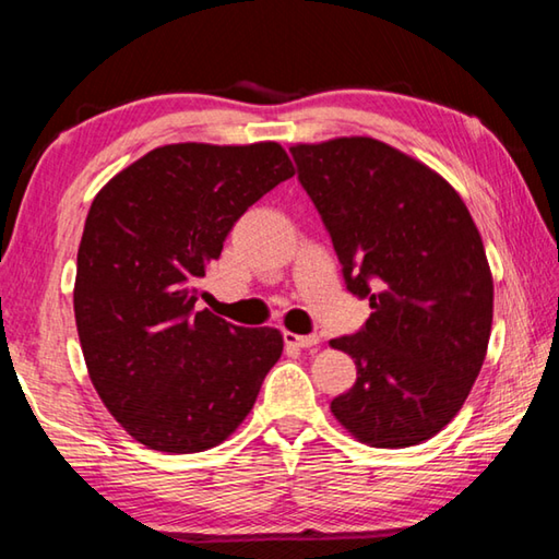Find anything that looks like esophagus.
Returning <instances> with one entry per match:
<instances>
[{"mask_svg":"<svg viewBox=\"0 0 559 559\" xmlns=\"http://www.w3.org/2000/svg\"><path fill=\"white\" fill-rule=\"evenodd\" d=\"M283 343L288 347H298V349H308L316 347L320 343L318 335H296V333H283Z\"/></svg>","mask_w":559,"mask_h":559,"instance_id":"1","label":"esophagus"}]
</instances>
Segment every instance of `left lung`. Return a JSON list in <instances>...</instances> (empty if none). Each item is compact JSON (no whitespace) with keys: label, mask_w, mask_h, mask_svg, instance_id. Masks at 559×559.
<instances>
[{"label":"left lung","mask_w":559,"mask_h":559,"mask_svg":"<svg viewBox=\"0 0 559 559\" xmlns=\"http://www.w3.org/2000/svg\"><path fill=\"white\" fill-rule=\"evenodd\" d=\"M290 155L347 290L372 308L362 330L330 340L357 365L330 409L362 443L416 447L459 414L486 359L493 278L480 234L447 179L380 140Z\"/></svg>","instance_id":"8db88e82"}]
</instances>
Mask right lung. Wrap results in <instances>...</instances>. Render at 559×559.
Returning <instances> with one entry per match:
<instances>
[{
  "label": "right lung",
  "instance_id": "1",
  "mask_svg": "<svg viewBox=\"0 0 559 559\" xmlns=\"http://www.w3.org/2000/svg\"><path fill=\"white\" fill-rule=\"evenodd\" d=\"M293 173L278 143H177L150 150L93 200L75 328L103 404L147 449L222 443L278 362L276 328L231 325L194 302L236 219Z\"/></svg>",
  "mask_w": 559,
  "mask_h": 559
}]
</instances>
